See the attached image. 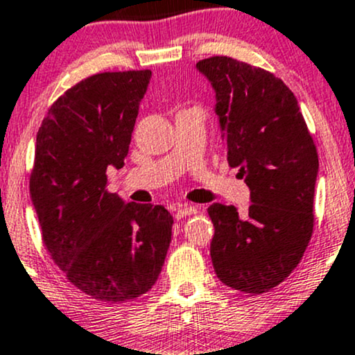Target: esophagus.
I'll list each match as a JSON object with an SVG mask.
<instances>
[{
	"label": "esophagus",
	"instance_id": "1",
	"mask_svg": "<svg viewBox=\"0 0 355 355\" xmlns=\"http://www.w3.org/2000/svg\"><path fill=\"white\" fill-rule=\"evenodd\" d=\"M199 211L198 206H191V205H181L176 211V218L178 220H181V218L184 216H189V214H196Z\"/></svg>",
	"mask_w": 355,
	"mask_h": 355
}]
</instances>
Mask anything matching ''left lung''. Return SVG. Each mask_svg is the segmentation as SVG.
I'll use <instances>...</instances> for the list:
<instances>
[{
	"label": "left lung",
	"instance_id": "left-lung-1",
	"mask_svg": "<svg viewBox=\"0 0 355 355\" xmlns=\"http://www.w3.org/2000/svg\"><path fill=\"white\" fill-rule=\"evenodd\" d=\"M216 97L231 167L250 188L245 214L213 202L211 260L225 285L263 293L304 257L313 231L318 156L293 92L273 73L230 57L196 63Z\"/></svg>",
	"mask_w": 355,
	"mask_h": 355
}]
</instances>
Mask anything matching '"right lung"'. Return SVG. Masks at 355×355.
<instances>
[{"mask_svg": "<svg viewBox=\"0 0 355 355\" xmlns=\"http://www.w3.org/2000/svg\"><path fill=\"white\" fill-rule=\"evenodd\" d=\"M150 70L92 75L55 101L37 134L30 193L46 250L97 300L127 302L156 284L173 234L161 205L107 191L129 153Z\"/></svg>", "mask_w": 355, "mask_h": 355, "instance_id": "1", "label": "right lung"}]
</instances>
